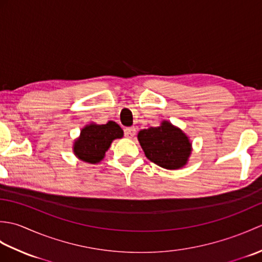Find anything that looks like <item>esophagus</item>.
Instances as JSON below:
<instances>
[{"mask_svg":"<svg viewBox=\"0 0 262 262\" xmlns=\"http://www.w3.org/2000/svg\"><path fill=\"white\" fill-rule=\"evenodd\" d=\"M136 134V128L135 127H127L125 128V136L127 138H133Z\"/></svg>","mask_w":262,"mask_h":262,"instance_id":"obj_1","label":"esophagus"}]
</instances>
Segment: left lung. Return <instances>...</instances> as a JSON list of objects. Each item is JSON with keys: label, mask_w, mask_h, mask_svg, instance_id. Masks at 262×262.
<instances>
[{"label": "left lung", "mask_w": 262, "mask_h": 262, "mask_svg": "<svg viewBox=\"0 0 262 262\" xmlns=\"http://www.w3.org/2000/svg\"><path fill=\"white\" fill-rule=\"evenodd\" d=\"M137 140L145 157L163 169L183 168L192 152V143L189 136L168 120H162L158 127L140 130Z\"/></svg>", "instance_id": "obj_1"}]
</instances>
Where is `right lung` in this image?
<instances>
[{"instance_id":"1","label":"right lung","mask_w":262,"mask_h":262,"mask_svg":"<svg viewBox=\"0 0 262 262\" xmlns=\"http://www.w3.org/2000/svg\"><path fill=\"white\" fill-rule=\"evenodd\" d=\"M122 136L124 130L113 120L104 125L90 122L82 128L80 136L74 140L73 153L83 162L98 164L104 159L111 143Z\"/></svg>"}]
</instances>
